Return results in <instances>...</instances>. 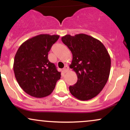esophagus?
I'll use <instances>...</instances> for the list:
<instances>
[{
  "instance_id": "1",
  "label": "esophagus",
  "mask_w": 130,
  "mask_h": 130,
  "mask_svg": "<svg viewBox=\"0 0 130 130\" xmlns=\"http://www.w3.org/2000/svg\"><path fill=\"white\" fill-rule=\"evenodd\" d=\"M68 70H69V68H68V67L67 66V65H66V66H65V67H64L63 69V71L65 73H67V71H68Z\"/></svg>"
}]
</instances>
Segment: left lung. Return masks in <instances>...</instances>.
Returning <instances> with one entry per match:
<instances>
[{
  "label": "left lung",
  "mask_w": 130,
  "mask_h": 130,
  "mask_svg": "<svg viewBox=\"0 0 130 130\" xmlns=\"http://www.w3.org/2000/svg\"><path fill=\"white\" fill-rule=\"evenodd\" d=\"M62 41L72 53L70 68L77 76V83L70 86V93L82 101L95 97L109 76L111 61L106 48L100 40L84 34L66 35Z\"/></svg>",
  "instance_id": "obj_1"
}]
</instances>
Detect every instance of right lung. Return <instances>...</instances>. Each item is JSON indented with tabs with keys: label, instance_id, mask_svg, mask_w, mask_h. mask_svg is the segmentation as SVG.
Here are the masks:
<instances>
[{
	"label": "right lung",
	"instance_id": "add662e5",
	"mask_svg": "<svg viewBox=\"0 0 130 130\" xmlns=\"http://www.w3.org/2000/svg\"><path fill=\"white\" fill-rule=\"evenodd\" d=\"M59 35L40 34L24 41L16 52L13 63L14 76L26 93L43 98L53 92L61 73L48 60L52 46Z\"/></svg>",
	"mask_w": 130,
	"mask_h": 130
}]
</instances>
